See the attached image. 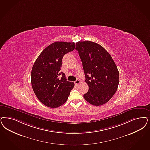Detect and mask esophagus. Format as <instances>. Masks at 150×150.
<instances>
[{
  "label": "esophagus",
  "instance_id": "1",
  "mask_svg": "<svg viewBox=\"0 0 150 150\" xmlns=\"http://www.w3.org/2000/svg\"><path fill=\"white\" fill-rule=\"evenodd\" d=\"M80 83V81L79 80H76L75 81V84L76 86H78Z\"/></svg>",
  "mask_w": 150,
  "mask_h": 150
}]
</instances>
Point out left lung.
Here are the masks:
<instances>
[{"instance_id": "left-lung-1", "label": "left lung", "mask_w": 150, "mask_h": 150, "mask_svg": "<svg viewBox=\"0 0 150 150\" xmlns=\"http://www.w3.org/2000/svg\"><path fill=\"white\" fill-rule=\"evenodd\" d=\"M75 49L88 86L83 98L94 106L108 103L117 91L119 83V71L112 57L103 47L93 41H78Z\"/></svg>"}]
</instances>
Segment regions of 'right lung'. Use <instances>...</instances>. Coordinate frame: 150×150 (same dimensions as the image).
I'll list each match as a JSON object with an SVG mask.
<instances>
[{"mask_svg": "<svg viewBox=\"0 0 150 150\" xmlns=\"http://www.w3.org/2000/svg\"><path fill=\"white\" fill-rule=\"evenodd\" d=\"M75 47V42L52 43L41 52L32 67L33 91L41 103L47 107L56 108L65 103L75 85L67 81L65 74L60 71L62 57Z\"/></svg>", "mask_w": 150, "mask_h": 150, "instance_id": "1", "label": "right lung"}]
</instances>
